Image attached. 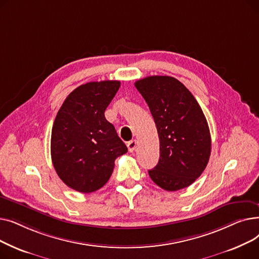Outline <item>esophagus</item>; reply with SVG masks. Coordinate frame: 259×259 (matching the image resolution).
<instances>
[{
  "label": "esophagus",
  "mask_w": 259,
  "mask_h": 259,
  "mask_svg": "<svg viewBox=\"0 0 259 259\" xmlns=\"http://www.w3.org/2000/svg\"><path fill=\"white\" fill-rule=\"evenodd\" d=\"M138 146V142L133 140V141H130L128 144H127V147H128V150L129 152H133L135 150V148H137Z\"/></svg>",
  "instance_id": "1"
}]
</instances>
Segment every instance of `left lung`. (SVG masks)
<instances>
[{
  "mask_svg": "<svg viewBox=\"0 0 259 259\" xmlns=\"http://www.w3.org/2000/svg\"><path fill=\"white\" fill-rule=\"evenodd\" d=\"M154 118L159 139L158 164L151 180L167 191L193 184L206 169L211 135L197 101L179 79L153 75L135 81Z\"/></svg>",
  "mask_w": 259,
  "mask_h": 259,
  "instance_id": "1",
  "label": "left lung"
}]
</instances>
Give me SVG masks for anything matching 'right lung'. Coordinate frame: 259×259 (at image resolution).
I'll list each match as a JSON object with an SVG mask.
<instances>
[{
	"label": "right lung",
	"mask_w": 259,
	"mask_h": 259,
	"mask_svg": "<svg viewBox=\"0 0 259 259\" xmlns=\"http://www.w3.org/2000/svg\"><path fill=\"white\" fill-rule=\"evenodd\" d=\"M120 86L118 80L90 81L63 103L51 131V158L65 185L80 193L101 189L110 179L116 157L128 149L105 117Z\"/></svg>",
	"instance_id": "add662e5"
}]
</instances>
